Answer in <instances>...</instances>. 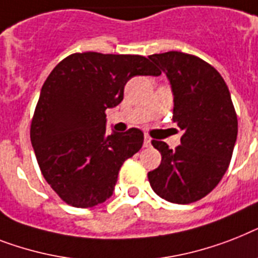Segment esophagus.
Listing matches in <instances>:
<instances>
[{"instance_id":"esophagus-1","label":"esophagus","mask_w":258,"mask_h":258,"mask_svg":"<svg viewBox=\"0 0 258 258\" xmlns=\"http://www.w3.org/2000/svg\"><path fill=\"white\" fill-rule=\"evenodd\" d=\"M143 146H144V147H150V146H151V138H150V136H144Z\"/></svg>"}]
</instances>
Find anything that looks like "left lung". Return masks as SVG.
<instances>
[{"label": "left lung", "instance_id": "1", "mask_svg": "<svg viewBox=\"0 0 258 258\" xmlns=\"http://www.w3.org/2000/svg\"><path fill=\"white\" fill-rule=\"evenodd\" d=\"M150 59L171 83L172 119L184 134L175 150L152 140L162 163L148 172V180L167 202L189 204L223 179L237 139V115L227 83L205 60L181 51L152 54Z\"/></svg>", "mask_w": 258, "mask_h": 258}]
</instances>
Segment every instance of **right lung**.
<instances>
[{"label":"right lung","instance_id":"obj_1","mask_svg":"<svg viewBox=\"0 0 258 258\" xmlns=\"http://www.w3.org/2000/svg\"><path fill=\"white\" fill-rule=\"evenodd\" d=\"M162 73L146 56L75 53L42 86L30 125L41 172L64 203L90 208L114 192L119 169L143 146V133H106V110L123 100L135 75Z\"/></svg>","mask_w":258,"mask_h":258}]
</instances>
